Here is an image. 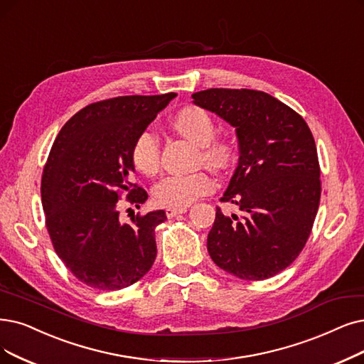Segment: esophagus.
Here are the masks:
<instances>
[{"label":"esophagus","mask_w":364,"mask_h":364,"mask_svg":"<svg viewBox=\"0 0 364 364\" xmlns=\"http://www.w3.org/2000/svg\"><path fill=\"white\" fill-rule=\"evenodd\" d=\"M188 210V208H181V209H166V213H167V216L168 218H173V216H176V215H179V213H185Z\"/></svg>","instance_id":"esophagus-1"}]
</instances>
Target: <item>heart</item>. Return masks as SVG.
<instances>
[{
  "label": "heart",
  "instance_id": "1",
  "mask_svg": "<svg viewBox=\"0 0 364 364\" xmlns=\"http://www.w3.org/2000/svg\"><path fill=\"white\" fill-rule=\"evenodd\" d=\"M173 127L200 146V159L215 170H224L232 159V144L225 139H215V125L208 112L197 106L179 110L173 118ZM159 139L152 129H143L133 143L132 159L139 171L154 174L159 167ZM213 190V179L205 170L191 174H170L154 186L156 205L168 209L190 206L198 197Z\"/></svg>",
  "mask_w": 364,
  "mask_h": 364
}]
</instances>
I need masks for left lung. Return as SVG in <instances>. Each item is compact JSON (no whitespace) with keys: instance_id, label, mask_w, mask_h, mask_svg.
I'll use <instances>...</instances> for the list:
<instances>
[{"instance_id":"obj_1","label":"left lung","mask_w":364,"mask_h":364,"mask_svg":"<svg viewBox=\"0 0 364 364\" xmlns=\"http://www.w3.org/2000/svg\"><path fill=\"white\" fill-rule=\"evenodd\" d=\"M194 105L236 128L239 164L208 236L213 263L246 281L287 269L306 245L321 197L319 163L308 124L291 107L254 90L212 88L193 94Z\"/></svg>"}]
</instances>
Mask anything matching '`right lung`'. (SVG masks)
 Returning <instances> with one entry per match:
<instances>
[{"mask_svg": "<svg viewBox=\"0 0 364 364\" xmlns=\"http://www.w3.org/2000/svg\"><path fill=\"white\" fill-rule=\"evenodd\" d=\"M174 92L125 95L79 110L58 133L41 178V201L55 252L88 287L114 291L146 274L156 257L155 227L164 210L119 220L118 200L127 193L140 208L148 193L129 182L132 149Z\"/></svg>", "mask_w": 364, "mask_h": 364, "instance_id": "obj_1", "label": "right lung"}]
</instances>
